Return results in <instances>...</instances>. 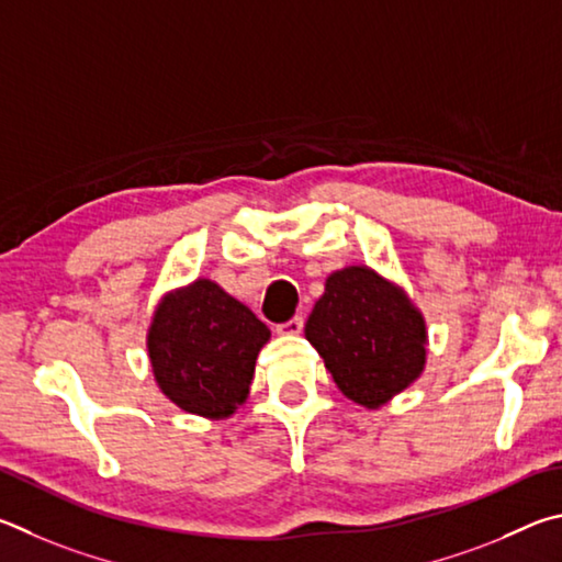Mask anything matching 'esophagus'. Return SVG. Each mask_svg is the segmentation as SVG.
I'll use <instances>...</instances> for the list:
<instances>
[{"label":"esophagus","instance_id":"esophagus-1","mask_svg":"<svg viewBox=\"0 0 562 562\" xmlns=\"http://www.w3.org/2000/svg\"><path fill=\"white\" fill-rule=\"evenodd\" d=\"M301 330H303V316H296L286 323H281V326H276V333H281V336H299Z\"/></svg>","mask_w":562,"mask_h":562}]
</instances>
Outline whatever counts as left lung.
<instances>
[{
    "mask_svg": "<svg viewBox=\"0 0 562 562\" xmlns=\"http://www.w3.org/2000/svg\"><path fill=\"white\" fill-rule=\"evenodd\" d=\"M306 338L342 395L366 407L385 405L425 370V318L405 293L366 266L328 276Z\"/></svg>",
    "mask_w": 562,
    "mask_h": 562,
    "instance_id": "8db88e82",
    "label": "left lung"
}]
</instances>
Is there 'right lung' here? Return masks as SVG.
Listing matches in <instances>:
<instances>
[{"instance_id": "right-lung-1", "label": "right lung", "mask_w": 562, "mask_h": 562, "mask_svg": "<svg viewBox=\"0 0 562 562\" xmlns=\"http://www.w3.org/2000/svg\"><path fill=\"white\" fill-rule=\"evenodd\" d=\"M271 330L216 283L196 279L155 311L147 350L160 390L192 415L222 419L249 395Z\"/></svg>"}]
</instances>
